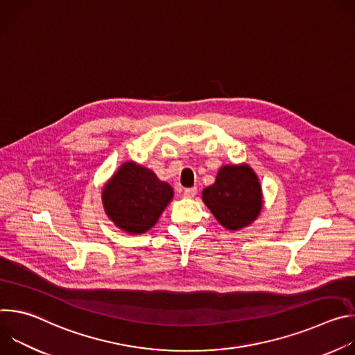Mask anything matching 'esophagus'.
Listing matches in <instances>:
<instances>
[{
    "mask_svg": "<svg viewBox=\"0 0 355 355\" xmlns=\"http://www.w3.org/2000/svg\"><path fill=\"white\" fill-rule=\"evenodd\" d=\"M196 187H192V188H185L184 189V196L185 198H193L196 195Z\"/></svg>",
    "mask_w": 355,
    "mask_h": 355,
    "instance_id": "esophagus-1",
    "label": "esophagus"
}]
</instances>
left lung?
<instances>
[{
    "label": "left lung",
    "mask_w": 355,
    "mask_h": 355,
    "mask_svg": "<svg viewBox=\"0 0 355 355\" xmlns=\"http://www.w3.org/2000/svg\"><path fill=\"white\" fill-rule=\"evenodd\" d=\"M202 200L225 229L236 232L254 222L263 209V188L248 164H226L212 185L202 191Z\"/></svg>",
    "instance_id": "1"
}]
</instances>
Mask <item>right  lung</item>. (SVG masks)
<instances>
[{"instance_id":"add662e5","label":"right lung","mask_w":355,"mask_h":355,"mask_svg":"<svg viewBox=\"0 0 355 355\" xmlns=\"http://www.w3.org/2000/svg\"><path fill=\"white\" fill-rule=\"evenodd\" d=\"M173 196L168 182L132 160L119 166L101 195L107 216L129 234H141L153 227Z\"/></svg>"}]
</instances>
